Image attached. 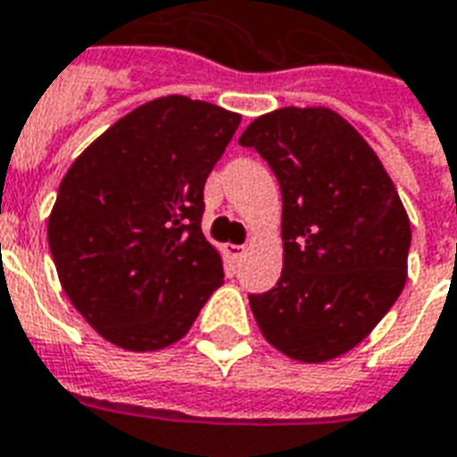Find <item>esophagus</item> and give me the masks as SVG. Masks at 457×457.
Returning a JSON list of instances; mask_svg holds the SVG:
<instances>
[{"label": "esophagus", "instance_id": "1", "mask_svg": "<svg viewBox=\"0 0 457 457\" xmlns=\"http://www.w3.org/2000/svg\"><path fill=\"white\" fill-rule=\"evenodd\" d=\"M225 252H228V257L235 259V262H239V259L245 257V247H242V245H228Z\"/></svg>", "mask_w": 457, "mask_h": 457}]
</instances>
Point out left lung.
Segmentation results:
<instances>
[{"instance_id":"8db88e82","label":"left lung","mask_w":457,"mask_h":457,"mask_svg":"<svg viewBox=\"0 0 457 457\" xmlns=\"http://www.w3.org/2000/svg\"><path fill=\"white\" fill-rule=\"evenodd\" d=\"M281 186L284 269L252 294L262 336L298 362H328L372 333L406 284L411 225L382 161L328 107H281L239 137Z\"/></svg>"}]
</instances>
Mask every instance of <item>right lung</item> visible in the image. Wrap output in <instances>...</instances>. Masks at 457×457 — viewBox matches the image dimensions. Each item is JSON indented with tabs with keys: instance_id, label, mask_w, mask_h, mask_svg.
Returning a JSON list of instances; mask_svg holds the SVG:
<instances>
[{
	"instance_id": "1",
	"label": "right lung",
	"mask_w": 457,
	"mask_h": 457,
	"mask_svg": "<svg viewBox=\"0 0 457 457\" xmlns=\"http://www.w3.org/2000/svg\"><path fill=\"white\" fill-rule=\"evenodd\" d=\"M237 112L169 95L141 104L73 161L48 218L65 296L131 353L186 336L222 284L203 229V188L239 127Z\"/></svg>"
}]
</instances>
